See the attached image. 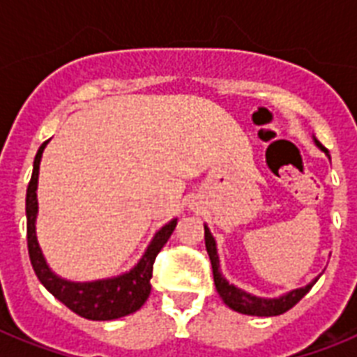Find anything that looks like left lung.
<instances>
[{
	"instance_id": "left-lung-1",
	"label": "left lung",
	"mask_w": 357,
	"mask_h": 357,
	"mask_svg": "<svg viewBox=\"0 0 357 357\" xmlns=\"http://www.w3.org/2000/svg\"><path fill=\"white\" fill-rule=\"evenodd\" d=\"M317 146L321 148L322 151L328 150L324 146L315 140ZM206 228V248L207 254H209V259H211V266H213V278H215V287H217L218 294H220V298L224 300V304L229 305L234 311H238V313H244V315H255V317H276L282 315L285 311H289L293 305H296L300 300L304 298L305 294L310 293V289L315 285L317 280L310 283V285H305V287L294 289L291 293L283 294L280 298H257L254 294H248L237 289L235 285L226 282V278L220 274V268H218V254H217V244H215V238H213L211 231L207 226Z\"/></svg>"
}]
</instances>
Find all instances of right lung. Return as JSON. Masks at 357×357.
<instances>
[{
  "label": "right lung",
  "instance_id": "1",
  "mask_svg": "<svg viewBox=\"0 0 357 357\" xmlns=\"http://www.w3.org/2000/svg\"><path fill=\"white\" fill-rule=\"evenodd\" d=\"M47 140L38 148L33 162V176H31L29 187H27V198H25V215H27V250H29V259L33 265L36 278L40 283L55 296L61 300L68 310L85 317L89 321H113L120 319L129 313L140 310L150 296L151 291V272L155 263L157 254L167 244L172 231L176 229L178 220L168 222L155 234L151 244L139 261V265L128 274H122L113 280H100V282L89 283H74L61 280L50 271V266L44 261L40 252L38 241L35 234L36 211H38V202H36V183H38V168H40L42 151L46 148Z\"/></svg>",
  "mask_w": 357,
  "mask_h": 357
}]
</instances>
